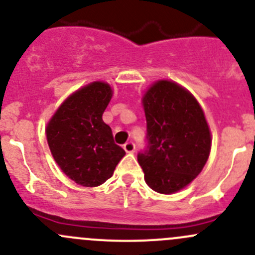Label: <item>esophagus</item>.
Listing matches in <instances>:
<instances>
[{
	"label": "esophagus",
	"mask_w": 255,
	"mask_h": 255,
	"mask_svg": "<svg viewBox=\"0 0 255 255\" xmlns=\"http://www.w3.org/2000/svg\"><path fill=\"white\" fill-rule=\"evenodd\" d=\"M123 148H125V150L127 151V153H133V151L135 150V144L133 142H127L123 145Z\"/></svg>",
	"instance_id": "esophagus-1"
}]
</instances>
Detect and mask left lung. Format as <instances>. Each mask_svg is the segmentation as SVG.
<instances>
[{
  "label": "left lung",
  "mask_w": 255,
  "mask_h": 255,
  "mask_svg": "<svg viewBox=\"0 0 255 255\" xmlns=\"http://www.w3.org/2000/svg\"><path fill=\"white\" fill-rule=\"evenodd\" d=\"M145 148L138 153L145 181L154 191L174 194L206 164L211 134L201 107L175 82H155L143 97Z\"/></svg>",
  "instance_id": "1"
}]
</instances>
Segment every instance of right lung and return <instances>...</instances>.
I'll list each match as a JSON object with an SVG mask.
<instances>
[{"label": "right lung", "instance_id": "1", "mask_svg": "<svg viewBox=\"0 0 255 255\" xmlns=\"http://www.w3.org/2000/svg\"><path fill=\"white\" fill-rule=\"evenodd\" d=\"M112 97L105 82H92L71 95L47 127V139L56 164L76 184L99 186L112 176L123 148L115 143L102 115Z\"/></svg>", "mask_w": 255, "mask_h": 255}]
</instances>
